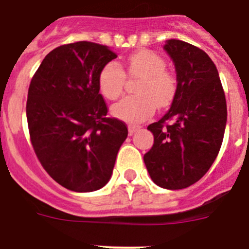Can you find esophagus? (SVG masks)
Masks as SVG:
<instances>
[{"label": "esophagus", "mask_w": 249, "mask_h": 249, "mask_svg": "<svg viewBox=\"0 0 249 249\" xmlns=\"http://www.w3.org/2000/svg\"><path fill=\"white\" fill-rule=\"evenodd\" d=\"M139 129H140V126H137V125H129V134L130 135L135 134V132H136Z\"/></svg>", "instance_id": "obj_1"}]
</instances>
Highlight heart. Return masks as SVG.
<instances>
[{
  "mask_svg": "<svg viewBox=\"0 0 249 249\" xmlns=\"http://www.w3.org/2000/svg\"><path fill=\"white\" fill-rule=\"evenodd\" d=\"M126 71L131 78H139L137 96L123 99L112 107L117 118L129 123H139L154 113L155 106H169L177 92V78L165 69L166 62L160 55L142 49L130 55ZM126 74L118 62L110 61L102 67L99 74L100 91L106 99L117 100L124 90Z\"/></svg>",
  "mask_w": 249,
  "mask_h": 249,
  "instance_id": "heart-1",
  "label": "heart"
}]
</instances>
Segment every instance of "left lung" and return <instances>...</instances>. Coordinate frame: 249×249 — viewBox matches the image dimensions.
<instances>
[{"label": "left lung", "mask_w": 249, "mask_h": 249, "mask_svg": "<svg viewBox=\"0 0 249 249\" xmlns=\"http://www.w3.org/2000/svg\"><path fill=\"white\" fill-rule=\"evenodd\" d=\"M164 49L175 62L177 92L169 112L148 125L154 143L143 160L155 184L177 190L201 179L214 162L227 101L217 67L202 49L179 39H169Z\"/></svg>", "instance_id": "1"}]
</instances>
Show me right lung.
Masks as SVG:
<instances>
[{
	"label": "right lung",
	"instance_id": "add662e5",
	"mask_svg": "<svg viewBox=\"0 0 249 249\" xmlns=\"http://www.w3.org/2000/svg\"><path fill=\"white\" fill-rule=\"evenodd\" d=\"M117 54L80 41L53 49L32 77L26 102L30 140L48 175L66 189L94 192L112 176L126 124L107 117L99 74Z\"/></svg>",
	"mask_w": 249,
	"mask_h": 249
}]
</instances>
